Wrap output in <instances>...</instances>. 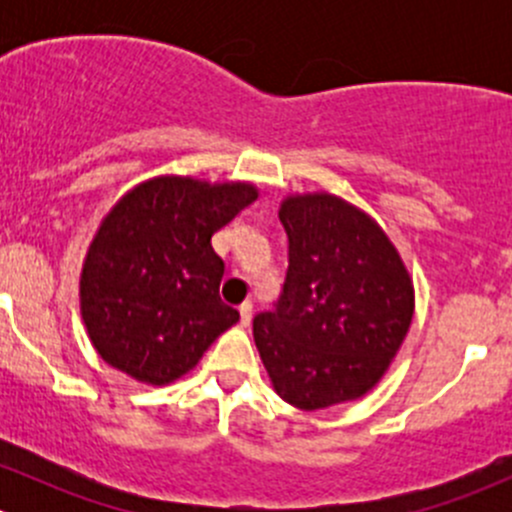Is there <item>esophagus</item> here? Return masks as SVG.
Returning a JSON list of instances; mask_svg holds the SVG:
<instances>
[{
	"label": "esophagus",
	"instance_id": "obj_1",
	"mask_svg": "<svg viewBox=\"0 0 512 512\" xmlns=\"http://www.w3.org/2000/svg\"><path fill=\"white\" fill-rule=\"evenodd\" d=\"M252 322V302H242L240 304V324L247 327Z\"/></svg>",
	"mask_w": 512,
	"mask_h": 512
}]
</instances>
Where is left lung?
Returning <instances> with one entry per match:
<instances>
[{
  "label": "left lung",
  "mask_w": 512,
  "mask_h": 512,
  "mask_svg": "<svg viewBox=\"0 0 512 512\" xmlns=\"http://www.w3.org/2000/svg\"><path fill=\"white\" fill-rule=\"evenodd\" d=\"M289 267L275 312L252 322L272 386L304 411L361 399L409 334L414 280L371 215L332 193L287 195Z\"/></svg>",
  "instance_id": "left-lung-1"
}]
</instances>
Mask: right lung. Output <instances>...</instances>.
Here are the masks:
<instances>
[{
  "label": "right lung",
  "instance_id": "1",
  "mask_svg": "<svg viewBox=\"0 0 512 512\" xmlns=\"http://www.w3.org/2000/svg\"><path fill=\"white\" fill-rule=\"evenodd\" d=\"M252 200L257 188L242 180L158 175L108 210L79 282L81 319L106 364L165 386L240 319L220 299L225 265L210 240Z\"/></svg>",
  "mask_w": 512,
  "mask_h": 512
}]
</instances>
